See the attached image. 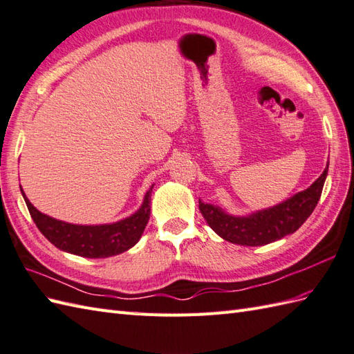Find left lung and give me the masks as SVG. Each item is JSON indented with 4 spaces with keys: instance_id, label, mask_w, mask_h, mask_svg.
I'll list each match as a JSON object with an SVG mask.
<instances>
[{
    "instance_id": "8db88e82",
    "label": "left lung",
    "mask_w": 354,
    "mask_h": 354,
    "mask_svg": "<svg viewBox=\"0 0 354 354\" xmlns=\"http://www.w3.org/2000/svg\"><path fill=\"white\" fill-rule=\"evenodd\" d=\"M327 163L323 174L305 191L288 198L278 205L269 207L248 216H232L221 207L200 201V212L210 228L227 242L242 246H263L277 242L297 231L320 200L327 176Z\"/></svg>"
}]
</instances>
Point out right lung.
Returning <instances> with one entry per match:
<instances>
[{"label":"right lung","mask_w":354,"mask_h":354,"mask_svg":"<svg viewBox=\"0 0 354 354\" xmlns=\"http://www.w3.org/2000/svg\"><path fill=\"white\" fill-rule=\"evenodd\" d=\"M153 186L145 194L140 209L132 216L105 225H76V223L54 219L39 212L25 196L22 187L21 192L34 223L55 248L85 258H106L127 251L141 239L150 219Z\"/></svg>","instance_id":"obj_1"}]
</instances>
